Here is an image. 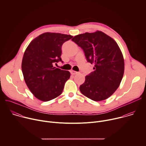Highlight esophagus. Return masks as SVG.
<instances>
[{
    "instance_id": "esophagus-1",
    "label": "esophagus",
    "mask_w": 146,
    "mask_h": 146,
    "mask_svg": "<svg viewBox=\"0 0 146 146\" xmlns=\"http://www.w3.org/2000/svg\"><path fill=\"white\" fill-rule=\"evenodd\" d=\"M70 73H71V74H72V75H75V74H76L78 73V72L72 70H71V71H70Z\"/></svg>"
}]
</instances>
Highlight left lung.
I'll return each instance as SVG.
<instances>
[{
	"label": "left lung",
	"mask_w": 146,
	"mask_h": 146,
	"mask_svg": "<svg viewBox=\"0 0 146 146\" xmlns=\"http://www.w3.org/2000/svg\"><path fill=\"white\" fill-rule=\"evenodd\" d=\"M72 40L84 51L95 67L80 86L81 92L94 101L105 100L119 86L124 73V59L116 41L101 31L75 36Z\"/></svg>",
	"instance_id": "obj_1"
}]
</instances>
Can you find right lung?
Masks as SVG:
<instances>
[{"mask_svg": "<svg viewBox=\"0 0 146 146\" xmlns=\"http://www.w3.org/2000/svg\"><path fill=\"white\" fill-rule=\"evenodd\" d=\"M72 37L59 33H44L35 38L25 50L22 72L27 86L37 99L49 101L63 91L70 73L53 64L62 62V46Z\"/></svg>", "mask_w": 146, "mask_h": 146, "instance_id": "1", "label": "right lung"}]
</instances>
